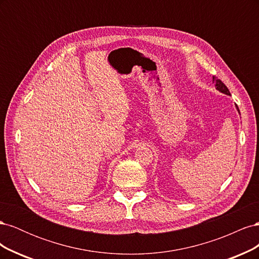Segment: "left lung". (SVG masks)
Instances as JSON below:
<instances>
[{"instance_id": "1", "label": "left lung", "mask_w": 259, "mask_h": 259, "mask_svg": "<svg viewBox=\"0 0 259 259\" xmlns=\"http://www.w3.org/2000/svg\"><path fill=\"white\" fill-rule=\"evenodd\" d=\"M213 83H215V86H216V90H218L219 92L221 93H224V94H226V95H230V92H229V90H228V88H227V86L219 80V79H217L216 76H213ZM237 109H238V112L240 113V110H239V108H238V106H237Z\"/></svg>"}]
</instances>
